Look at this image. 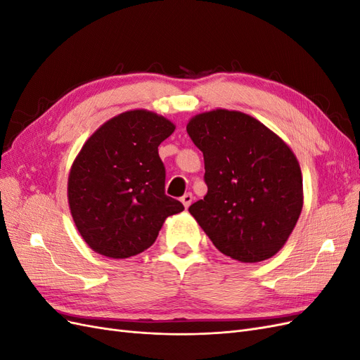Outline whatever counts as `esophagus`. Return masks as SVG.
<instances>
[{
	"label": "esophagus",
	"mask_w": 360,
	"mask_h": 360,
	"mask_svg": "<svg viewBox=\"0 0 360 360\" xmlns=\"http://www.w3.org/2000/svg\"><path fill=\"white\" fill-rule=\"evenodd\" d=\"M192 201H193V197H192L191 192L184 193L183 197H181V202H183V205H184V209H188V207L192 204Z\"/></svg>",
	"instance_id": "1"
}]
</instances>
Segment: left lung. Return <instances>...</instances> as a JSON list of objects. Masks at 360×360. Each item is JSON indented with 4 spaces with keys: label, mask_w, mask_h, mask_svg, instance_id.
Wrapping results in <instances>:
<instances>
[{
    "label": "left lung",
    "mask_w": 360,
    "mask_h": 360,
    "mask_svg": "<svg viewBox=\"0 0 360 360\" xmlns=\"http://www.w3.org/2000/svg\"><path fill=\"white\" fill-rule=\"evenodd\" d=\"M204 156V200L189 213L221 252L258 263L285 245L303 207L299 162L276 134L248 114L214 110L186 126Z\"/></svg>",
    "instance_id": "8db88e82"
}]
</instances>
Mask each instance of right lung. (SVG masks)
I'll return each instance as SVG.
<instances>
[{"label": "right lung", "instance_id": "obj_1", "mask_svg": "<svg viewBox=\"0 0 360 360\" xmlns=\"http://www.w3.org/2000/svg\"><path fill=\"white\" fill-rule=\"evenodd\" d=\"M165 117L135 110L108 120L86 139L68 181L73 222L94 252L129 258L155 243L171 214L184 210L165 195L158 147L172 132Z\"/></svg>", "mask_w": 360, "mask_h": 360}]
</instances>
